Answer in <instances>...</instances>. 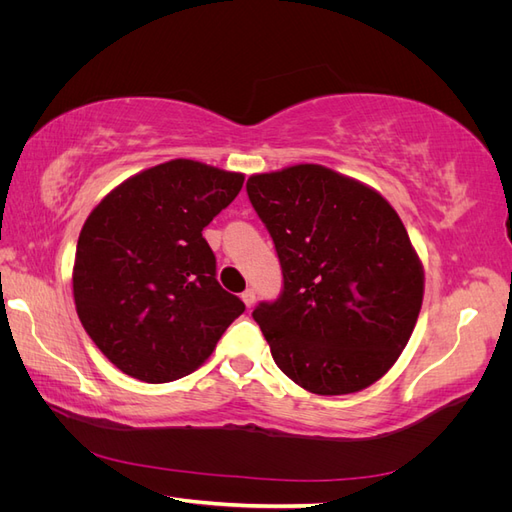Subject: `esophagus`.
Here are the masks:
<instances>
[{
    "label": "esophagus",
    "instance_id": "obj_1",
    "mask_svg": "<svg viewBox=\"0 0 512 512\" xmlns=\"http://www.w3.org/2000/svg\"><path fill=\"white\" fill-rule=\"evenodd\" d=\"M241 299H243V303H245L247 307H252L254 301H256V290H254V288H247V290L241 294Z\"/></svg>",
    "mask_w": 512,
    "mask_h": 512
}]
</instances>
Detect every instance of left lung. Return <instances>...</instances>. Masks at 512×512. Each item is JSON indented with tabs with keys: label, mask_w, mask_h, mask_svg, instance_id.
<instances>
[{
	"label": "left lung",
	"mask_w": 512,
	"mask_h": 512,
	"mask_svg": "<svg viewBox=\"0 0 512 512\" xmlns=\"http://www.w3.org/2000/svg\"><path fill=\"white\" fill-rule=\"evenodd\" d=\"M273 239L282 292L254 320L284 374L316 395L382 378L423 303V269L395 209L367 185L318 164L247 179Z\"/></svg>",
	"instance_id": "left-lung-1"
}]
</instances>
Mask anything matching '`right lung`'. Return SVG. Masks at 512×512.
Wrapping results in <instances>:
<instances>
[{
	"mask_svg": "<svg viewBox=\"0 0 512 512\" xmlns=\"http://www.w3.org/2000/svg\"><path fill=\"white\" fill-rule=\"evenodd\" d=\"M243 175L170 160L143 170L89 213L76 243V314L100 352L149 384L192 374L245 312L215 277L205 226Z\"/></svg>",
	"mask_w": 512,
	"mask_h": 512,
	"instance_id": "right-lung-1",
	"label": "right lung"
}]
</instances>
